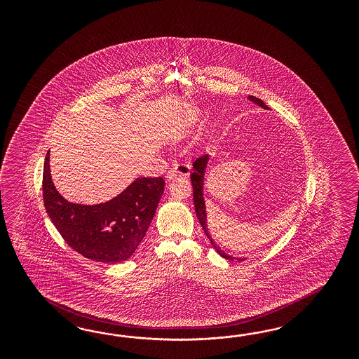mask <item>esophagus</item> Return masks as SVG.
Instances as JSON below:
<instances>
[{"instance_id":"obj_1","label":"esophagus","mask_w":359,"mask_h":359,"mask_svg":"<svg viewBox=\"0 0 359 359\" xmlns=\"http://www.w3.org/2000/svg\"><path fill=\"white\" fill-rule=\"evenodd\" d=\"M191 172V165L187 163H176L174 167L167 172V179L171 180L175 176H188Z\"/></svg>"}]
</instances>
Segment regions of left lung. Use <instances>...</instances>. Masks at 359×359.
I'll return each instance as SVG.
<instances>
[{"mask_svg": "<svg viewBox=\"0 0 359 359\" xmlns=\"http://www.w3.org/2000/svg\"><path fill=\"white\" fill-rule=\"evenodd\" d=\"M251 101L252 102H255V104H258L259 107L262 108L267 109L269 107L262 101L261 98L254 97V96H250ZM208 159H209V156H208L207 154H204V155H200L197 159H196L195 162H194V171H192V174H191V182H192V188H194V203H195V210H196V216L198 218V221H200V224H201V226L204 229V231H205V234L208 236V238L210 241V243H212V246L216 249L218 254L222 257V258H225V259H229V261H234L236 258L234 257H231V255H228L226 252H224V251L219 249V246L216 245V242L212 239L210 237V234H209V230H208L207 225V212H205V203H204V197H203V185H204V172H205V167H207ZM239 261H243V259H241L238 258Z\"/></svg>", "mask_w": 359, "mask_h": 359, "instance_id": "1", "label": "left lung"}]
</instances>
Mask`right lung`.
Returning a JSON list of instances; mask_svg holds the SVG:
<instances>
[{
    "mask_svg": "<svg viewBox=\"0 0 359 359\" xmlns=\"http://www.w3.org/2000/svg\"><path fill=\"white\" fill-rule=\"evenodd\" d=\"M50 151L43 167V203L55 228L90 261H126L137 250L163 195V177H138L121 195L98 205L68 203L55 189Z\"/></svg>",
    "mask_w": 359,
    "mask_h": 359,
    "instance_id": "obj_1",
    "label": "right lung"
}]
</instances>
